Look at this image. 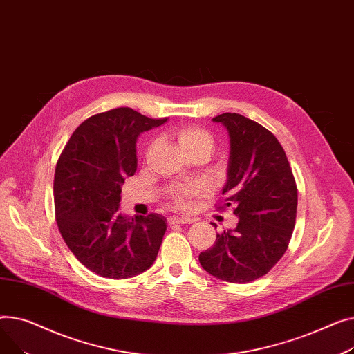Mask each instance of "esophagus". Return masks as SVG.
<instances>
[{
    "label": "esophagus",
    "instance_id": "obj_1",
    "mask_svg": "<svg viewBox=\"0 0 354 354\" xmlns=\"http://www.w3.org/2000/svg\"><path fill=\"white\" fill-rule=\"evenodd\" d=\"M194 221L196 218H192V217H177V216L169 217V224H190Z\"/></svg>",
    "mask_w": 354,
    "mask_h": 354
}]
</instances>
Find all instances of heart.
Masks as SVG:
<instances>
[{"label": "heart", "mask_w": 354, "mask_h": 354, "mask_svg": "<svg viewBox=\"0 0 354 354\" xmlns=\"http://www.w3.org/2000/svg\"><path fill=\"white\" fill-rule=\"evenodd\" d=\"M177 140L181 150L183 149H192V147H209L212 150L213 147V137L209 131H205L198 127H185L178 130L177 133ZM205 193V187L201 183H193L189 185H184L177 189L173 196L171 201L176 207H180V209H187L193 200L201 197Z\"/></svg>", "instance_id": "obj_1"}]
</instances>
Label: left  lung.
<instances>
[{
	"label": "left lung",
	"mask_w": 354,
	"mask_h": 354,
	"mask_svg": "<svg viewBox=\"0 0 354 354\" xmlns=\"http://www.w3.org/2000/svg\"><path fill=\"white\" fill-rule=\"evenodd\" d=\"M230 138L225 207H234L239 223L217 234L198 256L201 267L228 283H250L272 270L292 239L297 187L279 140L259 122L236 113L213 118ZM214 227H217L213 223Z\"/></svg>",
	"instance_id": "1"
}]
</instances>
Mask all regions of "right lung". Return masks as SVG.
I'll return each mask as SVG.
<instances>
[{
  "instance_id": "1",
  "label": "right lung",
  "mask_w": 354,
  "mask_h": 354,
  "mask_svg": "<svg viewBox=\"0 0 354 354\" xmlns=\"http://www.w3.org/2000/svg\"><path fill=\"white\" fill-rule=\"evenodd\" d=\"M165 121L129 107L95 114L80 124L58 158V230L77 260L101 277H134L157 259L167 220L157 213L129 217L118 209L121 185L137 170L138 136Z\"/></svg>"
}]
</instances>
